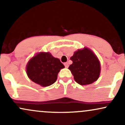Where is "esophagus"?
I'll return each instance as SVG.
<instances>
[{
  "mask_svg": "<svg viewBox=\"0 0 125 125\" xmlns=\"http://www.w3.org/2000/svg\"><path fill=\"white\" fill-rule=\"evenodd\" d=\"M64 66H65L66 67H69V64H68V63H67V62L64 63Z\"/></svg>",
  "mask_w": 125,
  "mask_h": 125,
  "instance_id": "obj_1",
  "label": "esophagus"
}]
</instances>
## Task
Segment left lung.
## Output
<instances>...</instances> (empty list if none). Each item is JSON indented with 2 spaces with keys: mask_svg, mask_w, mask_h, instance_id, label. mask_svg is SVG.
Returning <instances> with one entry per match:
<instances>
[{
  "mask_svg": "<svg viewBox=\"0 0 125 125\" xmlns=\"http://www.w3.org/2000/svg\"><path fill=\"white\" fill-rule=\"evenodd\" d=\"M72 64L69 67L77 83L89 84L96 81L100 73V64L98 58L87 48L79 49L71 58Z\"/></svg>",
  "mask_w": 125,
  "mask_h": 125,
  "instance_id": "1",
  "label": "left lung"
}]
</instances>
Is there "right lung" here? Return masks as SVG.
Listing matches in <instances>:
<instances>
[{"instance_id":"right-lung-1","label":"right lung","mask_w":125,"mask_h":125,"mask_svg":"<svg viewBox=\"0 0 125 125\" xmlns=\"http://www.w3.org/2000/svg\"><path fill=\"white\" fill-rule=\"evenodd\" d=\"M64 67L60 60L49 52H40L28 62L26 73L31 81L46 87L55 82L58 73Z\"/></svg>"}]
</instances>
